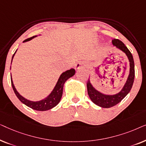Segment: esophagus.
I'll use <instances>...</instances> for the list:
<instances>
[{"mask_svg": "<svg viewBox=\"0 0 146 146\" xmlns=\"http://www.w3.org/2000/svg\"><path fill=\"white\" fill-rule=\"evenodd\" d=\"M75 69L76 70H81L84 69L85 68V65L82 62H78L75 65Z\"/></svg>", "mask_w": 146, "mask_h": 146, "instance_id": "esophagus-1", "label": "esophagus"}]
</instances>
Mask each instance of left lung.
<instances>
[{"instance_id": "1", "label": "left lung", "mask_w": 146, "mask_h": 146, "mask_svg": "<svg viewBox=\"0 0 146 146\" xmlns=\"http://www.w3.org/2000/svg\"><path fill=\"white\" fill-rule=\"evenodd\" d=\"M112 44L113 46H115V47L126 54L129 62V73L126 82L125 83L123 88L119 92L113 95H107L100 92L93 87L90 78L88 79L87 82V90L90 98L95 104L100 107L104 108H108L114 106L119 102H120L126 96L127 94L131 90L135 77L134 61H133V56L130 51L125 46L124 44L118 39H113L112 40Z\"/></svg>"}]
</instances>
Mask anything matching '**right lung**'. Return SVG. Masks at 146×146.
<instances>
[{
    "instance_id": "add662e5",
    "label": "right lung",
    "mask_w": 146,
    "mask_h": 146,
    "mask_svg": "<svg viewBox=\"0 0 146 146\" xmlns=\"http://www.w3.org/2000/svg\"><path fill=\"white\" fill-rule=\"evenodd\" d=\"M36 36H33L31 38H29L26 39L25 40L23 41V42L31 40L34 38ZM15 53L16 52L13 56L12 60H13V58L15 54ZM75 72H76L74 68L68 70H66V72H63L60 75V76L54 88L53 89V90L52 91V92L48 96H47L44 99L42 100L37 101V102L29 100L26 99L25 98L22 96L18 92L17 89L15 88V85H14L13 84V80H12V76L11 77V84L16 96H17L18 98L19 99V100L21 101L22 103H23L24 104H25L26 106H27L28 107L31 108L32 109L35 110L46 111V110H48L52 109L54 107H55L60 102V101L61 100L62 96L64 84L66 81L68 79H69L70 78L73 76L75 74Z\"/></svg>"
}]
</instances>
